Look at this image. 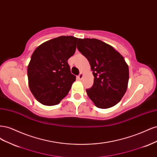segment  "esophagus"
I'll list each match as a JSON object with an SVG mask.
<instances>
[{
    "label": "esophagus",
    "instance_id": "34e87169",
    "mask_svg": "<svg viewBox=\"0 0 157 157\" xmlns=\"http://www.w3.org/2000/svg\"><path fill=\"white\" fill-rule=\"evenodd\" d=\"M82 77H83V75H82V73H80L79 74V75L78 76V78L79 80H82Z\"/></svg>",
    "mask_w": 157,
    "mask_h": 157
}]
</instances>
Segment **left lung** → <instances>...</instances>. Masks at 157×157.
Masks as SVG:
<instances>
[{
    "mask_svg": "<svg viewBox=\"0 0 157 157\" xmlns=\"http://www.w3.org/2000/svg\"><path fill=\"white\" fill-rule=\"evenodd\" d=\"M77 48L87 58L94 77L93 86L86 90L97 107L115 106L124 96L129 80L124 58L113 46L96 39H80Z\"/></svg>",
    "mask_w": 157,
    "mask_h": 157,
    "instance_id": "8db88e82",
    "label": "left lung"
}]
</instances>
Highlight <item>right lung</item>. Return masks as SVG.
I'll list each match as a JSON object with an SVG mask.
<instances>
[{"label": "right lung", "mask_w": 157, "mask_h": 157, "mask_svg": "<svg viewBox=\"0 0 157 157\" xmlns=\"http://www.w3.org/2000/svg\"><path fill=\"white\" fill-rule=\"evenodd\" d=\"M80 39L61 36L38 46L28 65V83L31 93L44 105L58 104L75 81L67 61L75 52Z\"/></svg>", "instance_id": "add662e5"}]
</instances>
